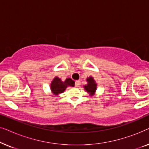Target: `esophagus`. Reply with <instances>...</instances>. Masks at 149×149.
Masks as SVG:
<instances>
[{
	"instance_id": "1",
	"label": "esophagus",
	"mask_w": 149,
	"mask_h": 149,
	"mask_svg": "<svg viewBox=\"0 0 149 149\" xmlns=\"http://www.w3.org/2000/svg\"><path fill=\"white\" fill-rule=\"evenodd\" d=\"M80 81H75V87H79V85H80Z\"/></svg>"
}]
</instances>
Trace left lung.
<instances>
[{"label": "left lung", "mask_w": 149, "mask_h": 149, "mask_svg": "<svg viewBox=\"0 0 149 149\" xmlns=\"http://www.w3.org/2000/svg\"><path fill=\"white\" fill-rule=\"evenodd\" d=\"M87 81V84L84 86L85 90L88 92L90 95H93L95 93V91L97 89V83L92 77H89L86 79Z\"/></svg>", "instance_id": "8db88e82"}]
</instances>
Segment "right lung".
I'll list each match as a JSON object with an SVG mask.
<instances>
[{"label": "right lung", "instance_id": "1", "mask_svg": "<svg viewBox=\"0 0 149 149\" xmlns=\"http://www.w3.org/2000/svg\"><path fill=\"white\" fill-rule=\"evenodd\" d=\"M68 86L74 87V81L70 78H68L64 81H62L60 78L56 77L51 83V91L54 95H58L59 93L64 92Z\"/></svg>", "mask_w": 149, "mask_h": 149}]
</instances>
